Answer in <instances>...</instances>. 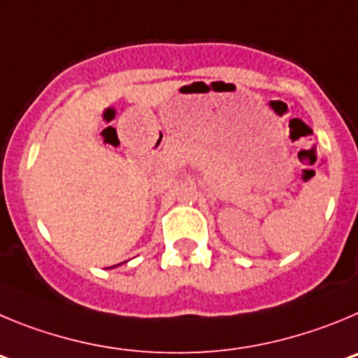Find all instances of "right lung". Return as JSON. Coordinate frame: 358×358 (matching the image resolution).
Masks as SVG:
<instances>
[{"label": "right lung", "mask_w": 358, "mask_h": 358, "mask_svg": "<svg viewBox=\"0 0 358 358\" xmlns=\"http://www.w3.org/2000/svg\"><path fill=\"white\" fill-rule=\"evenodd\" d=\"M114 267H115V266H114Z\"/></svg>", "instance_id": "obj_1"}]
</instances>
